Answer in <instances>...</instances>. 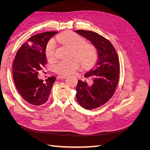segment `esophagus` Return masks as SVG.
Wrapping results in <instances>:
<instances>
[{
    "instance_id": "1",
    "label": "esophagus",
    "mask_w": 150,
    "mask_h": 150,
    "mask_svg": "<svg viewBox=\"0 0 150 150\" xmlns=\"http://www.w3.org/2000/svg\"><path fill=\"white\" fill-rule=\"evenodd\" d=\"M66 78V76L64 75H59L57 77V79H64Z\"/></svg>"
}]
</instances>
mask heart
<instances>
[{
    "instance_id": "heart-1",
    "label": "heart",
    "mask_w": 150,
    "mask_h": 150,
    "mask_svg": "<svg viewBox=\"0 0 150 150\" xmlns=\"http://www.w3.org/2000/svg\"><path fill=\"white\" fill-rule=\"evenodd\" d=\"M56 41L72 49L71 57L69 61H61L54 66V69L59 74H69L79 69L81 64L83 67L88 68L93 66L97 60V49L93 44L87 42L86 39L73 32L68 31L58 35ZM56 42L51 39L45 48V54L49 59L54 57Z\"/></svg>"
}]
</instances>
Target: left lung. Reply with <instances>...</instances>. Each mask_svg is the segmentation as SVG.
<instances>
[{"label": "left lung", "mask_w": 150, "mask_h": 150, "mask_svg": "<svg viewBox=\"0 0 150 150\" xmlns=\"http://www.w3.org/2000/svg\"><path fill=\"white\" fill-rule=\"evenodd\" d=\"M76 33L89 39L96 47L98 59L96 64L78 80L76 99L83 108L93 110L101 106L112 98L119 80L120 62L117 54L110 40L90 30H77ZM90 78L92 83L87 84Z\"/></svg>", "instance_id": "8db88e82"}]
</instances>
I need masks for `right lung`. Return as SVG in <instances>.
<instances>
[{
  "label": "right lung",
  "mask_w": 150,
  "mask_h": 150,
  "mask_svg": "<svg viewBox=\"0 0 150 150\" xmlns=\"http://www.w3.org/2000/svg\"><path fill=\"white\" fill-rule=\"evenodd\" d=\"M57 33L50 31L32 36L19 49L13 60V79L18 92L34 106L42 105L48 100L56 81L55 77L51 76L44 82L38 75L41 67L47 62L45 54L46 44Z\"/></svg>",
  "instance_id": "add662e5"
}]
</instances>
